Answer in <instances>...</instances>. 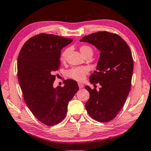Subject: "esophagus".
Returning <instances> with one entry per match:
<instances>
[{"mask_svg":"<svg viewBox=\"0 0 151 151\" xmlns=\"http://www.w3.org/2000/svg\"><path fill=\"white\" fill-rule=\"evenodd\" d=\"M78 85H79V89H82V88L83 87V85H82L81 83H78Z\"/></svg>","mask_w":151,"mask_h":151,"instance_id":"esophagus-1","label":"esophagus"}]
</instances>
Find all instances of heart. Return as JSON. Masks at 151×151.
Wrapping results in <instances>:
<instances>
[{
    "label": "heart",
    "instance_id": "1",
    "mask_svg": "<svg viewBox=\"0 0 151 151\" xmlns=\"http://www.w3.org/2000/svg\"><path fill=\"white\" fill-rule=\"evenodd\" d=\"M79 51L84 57L87 55L91 54L93 55V49L91 47L86 45H81L79 47ZM68 53V50L64 49L62 51L60 55V60L64 62L66 61V56ZM89 73V69L87 67H74L71 68L66 72V76L68 78L76 81H83L85 77Z\"/></svg>",
    "mask_w": 151,
    "mask_h": 151
}]
</instances>
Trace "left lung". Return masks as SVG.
<instances>
[{
  "mask_svg": "<svg viewBox=\"0 0 151 151\" xmlns=\"http://www.w3.org/2000/svg\"><path fill=\"white\" fill-rule=\"evenodd\" d=\"M101 50L96 70L89 78L91 83L101 88L86 86L90 97L85 104L89 115L98 122L112 120L126 102L132 85L133 60L128 45L118 34L99 31L83 37Z\"/></svg>",
  "mask_w": 151,
  "mask_h": 151,
  "instance_id": "8db88e82",
  "label": "left lung"
}]
</instances>
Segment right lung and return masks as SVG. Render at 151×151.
<instances>
[{
	"label": "right lung",
	"mask_w": 151,
	"mask_h": 151,
	"mask_svg": "<svg viewBox=\"0 0 151 151\" xmlns=\"http://www.w3.org/2000/svg\"><path fill=\"white\" fill-rule=\"evenodd\" d=\"M73 40L39 33L23 45L18 58V78L24 99L38 120L52 126L64 120L68 102L79 90L78 83L64 80V86L53 87L55 72L60 66V50Z\"/></svg>",
	"instance_id": "1"
}]
</instances>
